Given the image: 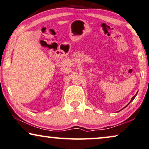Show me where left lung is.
Here are the masks:
<instances>
[{
  "mask_svg": "<svg viewBox=\"0 0 149 149\" xmlns=\"http://www.w3.org/2000/svg\"><path fill=\"white\" fill-rule=\"evenodd\" d=\"M137 93H136V95H134V96H133V97H132V99H131V100H130V102H129V103H128V104H127V105H126V106H125V107H127V105H128V104H130V102H132V100H134V98H135V97H136V95H137ZM125 107H124V108H125Z\"/></svg>",
  "mask_w": 149,
  "mask_h": 149,
  "instance_id": "1",
  "label": "left lung"
}]
</instances>
